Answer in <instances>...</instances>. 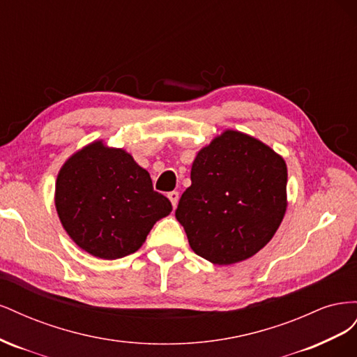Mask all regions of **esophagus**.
<instances>
[{
  "label": "esophagus",
  "instance_id": "obj_1",
  "mask_svg": "<svg viewBox=\"0 0 357 357\" xmlns=\"http://www.w3.org/2000/svg\"><path fill=\"white\" fill-rule=\"evenodd\" d=\"M168 198H169V201H171V204H172V207H177V204H178V198H180V195H178V192L177 190H172V192H169L168 193Z\"/></svg>",
  "mask_w": 357,
  "mask_h": 357
}]
</instances>
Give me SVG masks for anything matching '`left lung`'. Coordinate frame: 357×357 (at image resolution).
Wrapping results in <instances>:
<instances>
[{"label":"left lung","instance_id":"8db88e82","mask_svg":"<svg viewBox=\"0 0 357 357\" xmlns=\"http://www.w3.org/2000/svg\"><path fill=\"white\" fill-rule=\"evenodd\" d=\"M190 180L176 218L198 256L232 265L271 241L287 208V167L271 147L228 129L199 150Z\"/></svg>","mask_w":357,"mask_h":357}]
</instances>
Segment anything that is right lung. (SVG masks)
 <instances>
[{
    "label": "right lung",
    "instance_id": "1",
    "mask_svg": "<svg viewBox=\"0 0 357 357\" xmlns=\"http://www.w3.org/2000/svg\"><path fill=\"white\" fill-rule=\"evenodd\" d=\"M55 205L70 238L107 261L137 252L172 210L131 155L102 142L83 147L62 165Z\"/></svg>",
    "mask_w": 357,
    "mask_h": 357
}]
</instances>
